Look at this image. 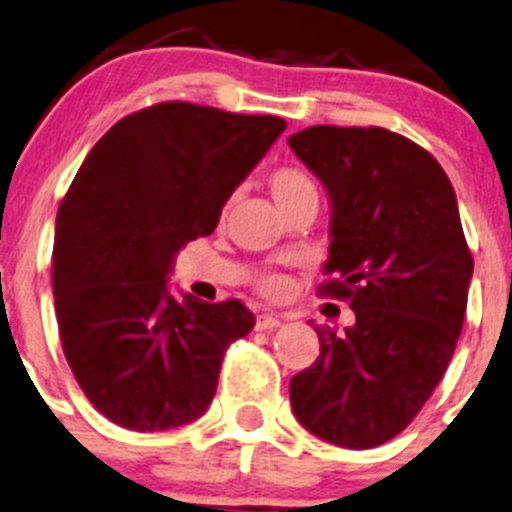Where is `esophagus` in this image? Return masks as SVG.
Returning a JSON list of instances; mask_svg holds the SVG:
<instances>
[{
  "label": "esophagus",
  "instance_id": "esophagus-1",
  "mask_svg": "<svg viewBox=\"0 0 512 512\" xmlns=\"http://www.w3.org/2000/svg\"><path fill=\"white\" fill-rule=\"evenodd\" d=\"M280 318L278 315L272 313H262L257 315V331H275V328H280Z\"/></svg>",
  "mask_w": 512,
  "mask_h": 512
}]
</instances>
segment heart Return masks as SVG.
<instances>
[{
	"label": "heart",
	"instance_id": "b5f03b06",
	"mask_svg": "<svg viewBox=\"0 0 512 512\" xmlns=\"http://www.w3.org/2000/svg\"><path fill=\"white\" fill-rule=\"evenodd\" d=\"M270 191L272 199L278 202L280 209H288L293 204L303 202V199L318 197L315 191V184L310 181L308 174H303L300 169H293V166H283V169H275L270 174ZM260 290L270 298H280L290 290V283L285 275H265L260 280Z\"/></svg>",
	"mask_w": 512,
	"mask_h": 512
}]
</instances>
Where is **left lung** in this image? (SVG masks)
I'll return each instance as SVG.
<instances>
[{
	"instance_id": "1",
	"label": "left lung",
	"mask_w": 512,
	"mask_h": 512,
	"mask_svg": "<svg viewBox=\"0 0 512 512\" xmlns=\"http://www.w3.org/2000/svg\"><path fill=\"white\" fill-rule=\"evenodd\" d=\"M326 186L331 247L321 295L351 300L356 323L318 326L321 356L290 381L315 437L369 450L407 427L450 366L472 255L455 189L432 154L386 128L313 126L288 138Z\"/></svg>"
}]
</instances>
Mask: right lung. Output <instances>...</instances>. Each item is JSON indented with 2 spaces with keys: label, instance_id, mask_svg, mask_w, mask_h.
I'll return each mask as SVG.
<instances>
[{
  "label": "right lung",
  "instance_id": "add662e5",
  "mask_svg": "<svg viewBox=\"0 0 512 512\" xmlns=\"http://www.w3.org/2000/svg\"><path fill=\"white\" fill-rule=\"evenodd\" d=\"M283 131L275 116L156 103L118 121L75 174L55 222L57 328L80 389L118 427L174 429L212 404L224 351L255 315L240 300L174 298L171 267Z\"/></svg>",
  "mask_w": 512,
  "mask_h": 512
}]
</instances>
